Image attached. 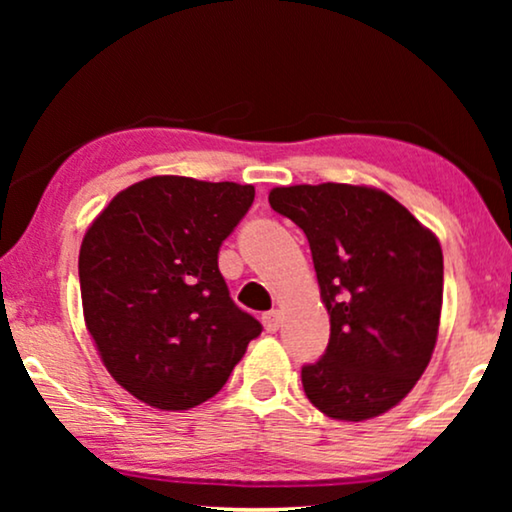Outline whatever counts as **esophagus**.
Instances as JSON below:
<instances>
[{
    "instance_id": "obj_1",
    "label": "esophagus",
    "mask_w": 512,
    "mask_h": 512,
    "mask_svg": "<svg viewBox=\"0 0 512 512\" xmlns=\"http://www.w3.org/2000/svg\"><path fill=\"white\" fill-rule=\"evenodd\" d=\"M263 326H265V331H268V333H277L279 326H282V312H279V310L265 312L263 314Z\"/></svg>"
}]
</instances>
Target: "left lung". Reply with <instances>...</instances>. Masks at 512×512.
<instances>
[{
	"instance_id": "left-lung-1",
	"label": "left lung",
	"mask_w": 512,
	"mask_h": 512,
	"mask_svg": "<svg viewBox=\"0 0 512 512\" xmlns=\"http://www.w3.org/2000/svg\"><path fill=\"white\" fill-rule=\"evenodd\" d=\"M270 207L310 242L331 338L300 370L305 396L361 422L401 403L429 366L443 305V249L401 202L349 184L282 186Z\"/></svg>"
}]
</instances>
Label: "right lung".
<instances>
[{
    "mask_svg": "<svg viewBox=\"0 0 512 512\" xmlns=\"http://www.w3.org/2000/svg\"><path fill=\"white\" fill-rule=\"evenodd\" d=\"M254 186L151 177L125 188L83 237V317L111 377L160 410L212 398L263 331L230 298L219 247Z\"/></svg>",
    "mask_w": 512,
    "mask_h": 512,
    "instance_id": "right-lung-1",
    "label": "right lung"
}]
</instances>
